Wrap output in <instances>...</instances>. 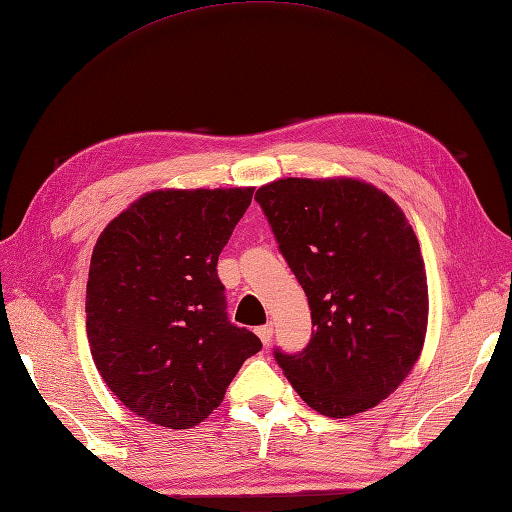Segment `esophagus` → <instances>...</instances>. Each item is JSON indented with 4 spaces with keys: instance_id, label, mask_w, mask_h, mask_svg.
I'll return each instance as SVG.
<instances>
[{
    "instance_id": "34e87169",
    "label": "esophagus",
    "mask_w": 512,
    "mask_h": 512,
    "mask_svg": "<svg viewBox=\"0 0 512 512\" xmlns=\"http://www.w3.org/2000/svg\"><path fill=\"white\" fill-rule=\"evenodd\" d=\"M255 331H257V336H259L261 342L270 344V340H272V325H261V327H257Z\"/></svg>"
}]
</instances>
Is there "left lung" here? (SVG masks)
<instances>
[{"label":"left lung","mask_w":512,"mask_h":512,"mask_svg":"<svg viewBox=\"0 0 512 512\" xmlns=\"http://www.w3.org/2000/svg\"><path fill=\"white\" fill-rule=\"evenodd\" d=\"M255 200L312 310V340L275 360L312 410L347 419L375 408L417 364L427 277L406 213L360 178H279Z\"/></svg>","instance_id":"8db88e82"}]
</instances>
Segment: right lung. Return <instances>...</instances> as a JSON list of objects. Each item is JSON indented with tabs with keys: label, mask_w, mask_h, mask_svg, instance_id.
<instances>
[{
	"label": "right lung",
	"mask_w": 512,
	"mask_h": 512,
	"mask_svg": "<svg viewBox=\"0 0 512 512\" xmlns=\"http://www.w3.org/2000/svg\"><path fill=\"white\" fill-rule=\"evenodd\" d=\"M255 187L157 189L95 242L87 338L95 368L141 419L187 430L216 410L261 340L227 318L218 255Z\"/></svg>",
	"instance_id": "right-lung-1"
}]
</instances>
